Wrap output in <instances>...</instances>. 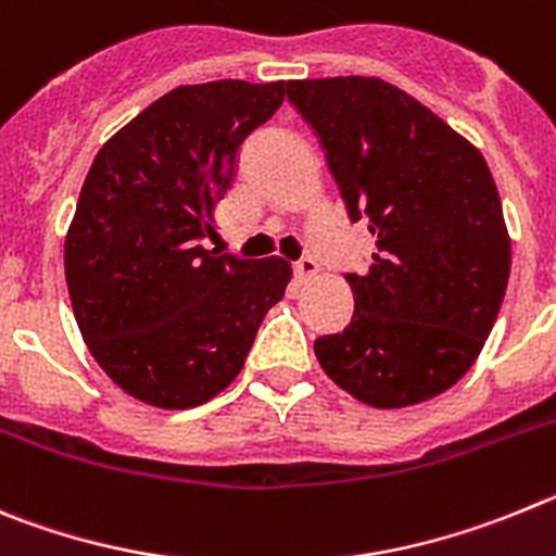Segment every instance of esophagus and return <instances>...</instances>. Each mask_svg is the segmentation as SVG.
Segmentation results:
<instances>
[{
	"label": "esophagus",
	"mask_w": 556,
	"mask_h": 556,
	"mask_svg": "<svg viewBox=\"0 0 556 556\" xmlns=\"http://www.w3.org/2000/svg\"><path fill=\"white\" fill-rule=\"evenodd\" d=\"M318 274V263L313 257H302L296 263V277L299 279H313Z\"/></svg>",
	"instance_id": "esophagus-1"
}]
</instances>
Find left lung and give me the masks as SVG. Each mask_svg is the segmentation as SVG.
Listing matches in <instances>:
<instances>
[{
	"mask_svg": "<svg viewBox=\"0 0 556 556\" xmlns=\"http://www.w3.org/2000/svg\"><path fill=\"white\" fill-rule=\"evenodd\" d=\"M288 99L318 135L349 218L377 238L371 268L346 274L352 321L315 340V357L371 407L427 402L471 368L507 290L493 174L477 147L384 79H296Z\"/></svg>",
	"mask_w": 556,
	"mask_h": 556,
	"instance_id": "obj_1",
	"label": "left lung"
}]
</instances>
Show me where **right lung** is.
<instances>
[{
  "instance_id": "obj_1",
  "label": "right lung",
  "mask_w": 556,
  "mask_h": 556,
  "mask_svg": "<svg viewBox=\"0 0 556 556\" xmlns=\"http://www.w3.org/2000/svg\"><path fill=\"white\" fill-rule=\"evenodd\" d=\"M288 85H179L118 129L93 160L66 235L74 318L122 390L197 407L241 374L290 266L207 252L238 149Z\"/></svg>"
}]
</instances>
